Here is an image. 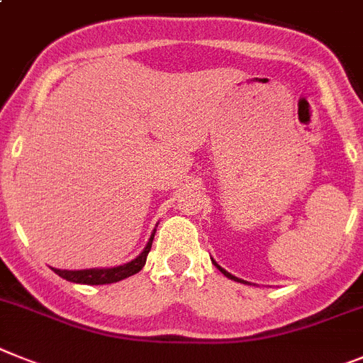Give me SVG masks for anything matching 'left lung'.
I'll return each mask as SVG.
<instances>
[{"label":"left lung","instance_id":"8db88e82","mask_svg":"<svg viewBox=\"0 0 363 363\" xmlns=\"http://www.w3.org/2000/svg\"><path fill=\"white\" fill-rule=\"evenodd\" d=\"M212 261H213V259H212ZM213 264H216L217 269H219V270H220V272L225 274V276H226V277H230V279H234V281H241V283H245V281H242V279H239V277H235V276H232V274H230V272H226V270H225V269H223V267H219V264H217V263H216V261H213Z\"/></svg>","mask_w":363,"mask_h":363}]
</instances>
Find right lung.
<instances>
[{"label":"right lung","mask_w":363,"mask_h":363,"mask_svg":"<svg viewBox=\"0 0 363 363\" xmlns=\"http://www.w3.org/2000/svg\"><path fill=\"white\" fill-rule=\"evenodd\" d=\"M155 238V230L151 234L150 241H147L146 248H144L133 261L121 264V267H113V269H87V270H60L52 269L60 277H64L67 281L82 283V285H106V283H116L122 281L125 277L133 276V274L140 272L143 267L146 264V257L151 250V242Z\"/></svg>","instance_id":"obj_1"}]
</instances>
